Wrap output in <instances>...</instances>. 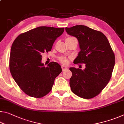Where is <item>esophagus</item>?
Instances as JSON below:
<instances>
[{
  "mask_svg": "<svg viewBox=\"0 0 124 124\" xmlns=\"http://www.w3.org/2000/svg\"><path fill=\"white\" fill-rule=\"evenodd\" d=\"M61 67H62V70L63 71L67 70V67L66 66H64V65H62V66H61Z\"/></svg>",
  "mask_w": 124,
  "mask_h": 124,
  "instance_id": "1",
  "label": "esophagus"
}]
</instances>
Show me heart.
I'll return each instance as SVG.
<instances>
[{"mask_svg": "<svg viewBox=\"0 0 124 124\" xmlns=\"http://www.w3.org/2000/svg\"><path fill=\"white\" fill-rule=\"evenodd\" d=\"M73 37H69L68 38H73ZM60 61L63 64H67L68 63V59L66 57H61L59 58Z\"/></svg>", "mask_w": 124, "mask_h": 124, "instance_id": "heart-1", "label": "heart"}]
</instances>
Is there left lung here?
<instances>
[{"label":"left lung","instance_id":"obj_1","mask_svg":"<svg viewBox=\"0 0 124 124\" xmlns=\"http://www.w3.org/2000/svg\"><path fill=\"white\" fill-rule=\"evenodd\" d=\"M68 34L76 37L80 51L74 63H85V68L70 67L71 90L85 99L98 95L108 84L115 64V56L108 39L100 31L84 25L66 27Z\"/></svg>","mask_w":124,"mask_h":124}]
</instances>
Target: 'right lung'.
Instances as JSON below:
<instances>
[{
	"label": "right lung",
	"instance_id": "right-lung-1",
	"mask_svg": "<svg viewBox=\"0 0 124 124\" xmlns=\"http://www.w3.org/2000/svg\"><path fill=\"white\" fill-rule=\"evenodd\" d=\"M64 28L41 26L20 34L12 43L9 67L11 75L21 89L29 96L41 98L51 91L54 79L62 72L57 63L47 67L41 54L51 51Z\"/></svg>",
	"mask_w": 124,
	"mask_h": 124
}]
</instances>
